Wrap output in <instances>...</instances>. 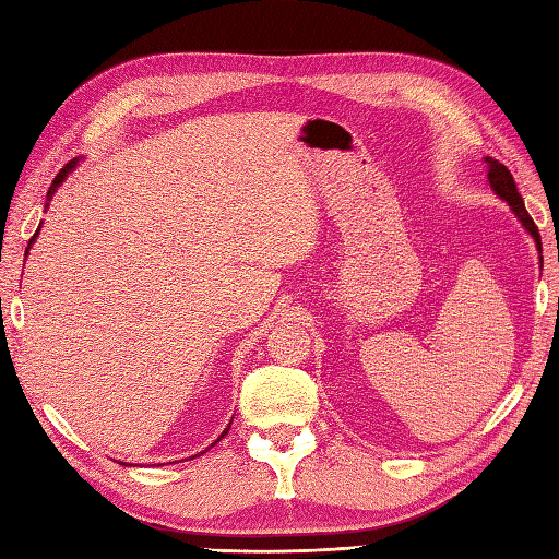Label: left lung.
Here are the masks:
<instances>
[{
  "label": "left lung",
  "instance_id": "8db88e82",
  "mask_svg": "<svg viewBox=\"0 0 559 559\" xmlns=\"http://www.w3.org/2000/svg\"><path fill=\"white\" fill-rule=\"evenodd\" d=\"M484 160H486V166H488V175H486L488 185H491L493 192H496L502 201L508 203L510 211L516 215V221L522 223V227L531 235V239L536 241V249H538V253H540V235H538V227L534 225V221H531L526 209H524V201H522L520 192H516L514 177H512L510 170H508L506 166H502V163H498L496 158L486 156ZM540 263H543V261H540Z\"/></svg>",
  "mask_w": 559,
  "mask_h": 559
}]
</instances>
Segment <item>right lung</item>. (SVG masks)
<instances>
[{
  "instance_id": "1",
  "label": "right lung",
  "mask_w": 559,
  "mask_h": 559,
  "mask_svg": "<svg viewBox=\"0 0 559 559\" xmlns=\"http://www.w3.org/2000/svg\"><path fill=\"white\" fill-rule=\"evenodd\" d=\"M78 163H80V158H73L71 163H68V166L66 168H61V173L57 175V177H53V182H51V187H49V192H47V206H49V201H51V197L53 194H57V189L63 185V180H66V177H68V173H71V170H75V166H78ZM37 235H39V229H37V233H35V237L31 239V243H28V249H25V255H28V251H31V247H33V243H35V239H37ZM229 427H233V421H229V425H227V429L221 433V437H217V441H223L225 437H227V431H229ZM215 441V443H217ZM215 443H211V445H215ZM206 451H209V448H206ZM197 457V455H194Z\"/></svg>"
}]
</instances>
